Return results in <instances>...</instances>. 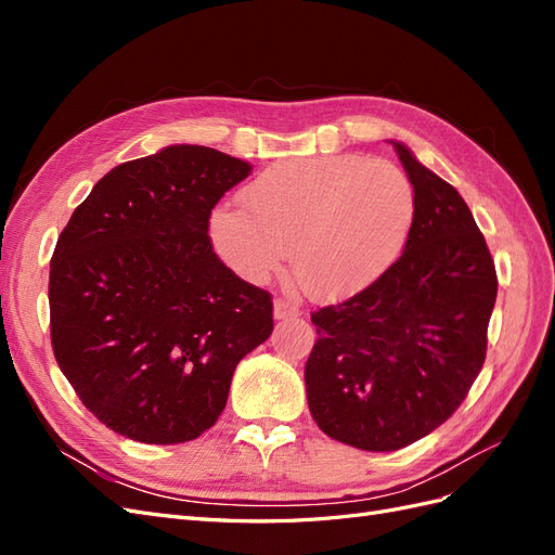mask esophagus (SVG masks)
<instances>
[{
  "instance_id": "obj_1",
  "label": "esophagus",
  "mask_w": 555,
  "mask_h": 555,
  "mask_svg": "<svg viewBox=\"0 0 555 555\" xmlns=\"http://www.w3.org/2000/svg\"><path fill=\"white\" fill-rule=\"evenodd\" d=\"M300 314V308L296 304H292V300H284V298H278L273 304V317L275 319H294Z\"/></svg>"
}]
</instances>
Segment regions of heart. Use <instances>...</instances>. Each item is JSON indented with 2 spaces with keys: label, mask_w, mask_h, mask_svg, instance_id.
<instances>
[{
  "label": "heart",
  "mask_w": 555,
  "mask_h": 555,
  "mask_svg": "<svg viewBox=\"0 0 555 555\" xmlns=\"http://www.w3.org/2000/svg\"><path fill=\"white\" fill-rule=\"evenodd\" d=\"M245 206H217L208 233L220 259L249 282L294 273L314 298L375 284L405 249L416 198L393 164L361 155L282 159L251 180Z\"/></svg>",
  "instance_id": "obj_1"
}]
</instances>
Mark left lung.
Instances as JSON below:
<instances>
[{
  "label": "left lung",
  "instance_id": "left-lung-1",
  "mask_svg": "<svg viewBox=\"0 0 555 555\" xmlns=\"http://www.w3.org/2000/svg\"><path fill=\"white\" fill-rule=\"evenodd\" d=\"M416 212L400 259L375 284L312 312L310 414L328 438L396 451L459 410L486 359L498 278L463 196L391 141Z\"/></svg>",
  "mask_w": 555,
  "mask_h": 555
}]
</instances>
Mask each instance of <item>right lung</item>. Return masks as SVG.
<instances>
[{
  "mask_svg": "<svg viewBox=\"0 0 555 555\" xmlns=\"http://www.w3.org/2000/svg\"><path fill=\"white\" fill-rule=\"evenodd\" d=\"M249 171L206 145L162 147L111 169L60 233L48 282L57 365L129 440H196L273 331L271 294L227 268L208 236L210 210Z\"/></svg>",
  "mask_w": 555,
  "mask_h": 555,
  "instance_id": "right-lung-1",
  "label": "right lung"
}]
</instances>
